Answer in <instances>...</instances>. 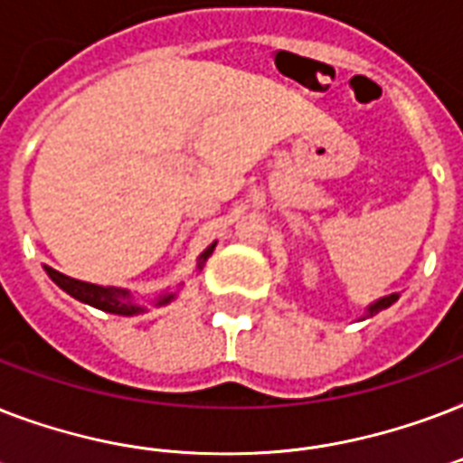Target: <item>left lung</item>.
Instances as JSON below:
<instances>
[{
    "label": "left lung",
    "instance_id": "obj_1",
    "mask_svg": "<svg viewBox=\"0 0 463 463\" xmlns=\"http://www.w3.org/2000/svg\"><path fill=\"white\" fill-rule=\"evenodd\" d=\"M396 300H399V296H387V298H382V300H377V303L373 305V307H370V317L373 315H377V312H380V309H384V307H389V305L392 303H396Z\"/></svg>",
    "mask_w": 463,
    "mask_h": 463
}]
</instances>
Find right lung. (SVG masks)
<instances>
[{
  "label": "right lung",
  "mask_w": 463,
  "mask_h": 463,
  "mask_svg": "<svg viewBox=\"0 0 463 463\" xmlns=\"http://www.w3.org/2000/svg\"><path fill=\"white\" fill-rule=\"evenodd\" d=\"M213 247L211 245L206 252L202 254V261H199V267H203V261H206V257H209L211 252H213ZM45 271L50 274V279H52L57 286H60L61 290H67L69 296L76 298V300H81V303L86 305H93V307L103 309V312H112V315H137V312H141L144 307H139V305L134 303L132 298H129V293L122 288H112V286H96V283H86V281H76V279H69V276L60 274V271H54V269L45 267ZM173 300V296H163L158 300V305H165Z\"/></svg>",
  "instance_id": "obj_1"
}]
</instances>
